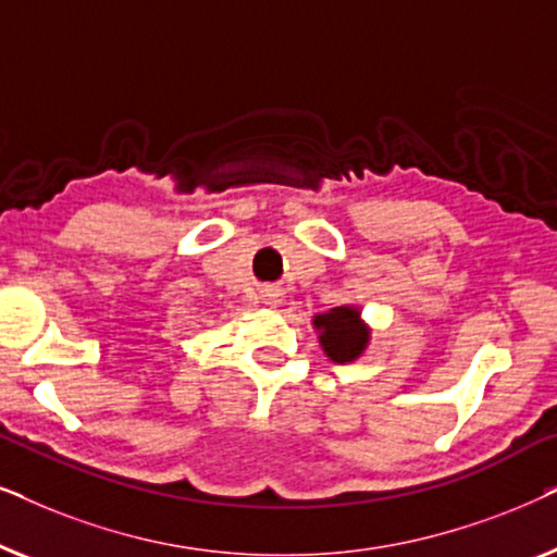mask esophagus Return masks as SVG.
<instances>
[{
  "instance_id": "34e87169",
  "label": "esophagus",
  "mask_w": 557,
  "mask_h": 557,
  "mask_svg": "<svg viewBox=\"0 0 557 557\" xmlns=\"http://www.w3.org/2000/svg\"><path fill=\"white\" fill-rule=\"evenodd\" d=\"M263 301L269 304V307H278V304L284 301V292H281L278 286H269V288H265V292H263Z\"/></svg>"
}]
</instances>
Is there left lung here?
<instances>
[{
    "label": "left lung",
    "mask_w": 557,
    "mask_h": 557,
    "mask_svg": "<svg viewBox=\"0 0 557 557\" xmlns=\"http://www.w3.org/2000/svg\"><path fill=\"white\" fill-rule=\"evenodd\" d=\"M314 326L319 330L324 355L332 362H352L368 349L370 326L360 319V309L334 307L326 314H317Z\"/></svg>",
    "instance_id": "8db88e82"
}]
</instances>
